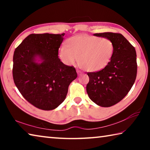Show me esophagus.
I'll list each match as a JSON object with an SVG mask.
<instances>
[{
  "mask_svg": "<svg viewBox=\"0 0 150 150\" xmlns=\"http://www.w3.org/2000/svg\"><path fill=\"white\" fill-rule=\"evenodd\" d=\"M77 73L79 75H81V74H82V72L81 71H79V70H77Z\"/></svg>",
  "mask_w": 150,
  "mask_h": 150,
  "instance_id": "1",
  "label": "esophagus"
}]
</instances>
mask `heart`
<instances>
[{"label": "heart", "instance_id": "obj_1", "mask_svg": "<svg viewBox=\"0 0 150 150\" xmlns=\"http://www.w3.org/2000/svg\"><path fill=\"white\" fill-rule=\"evenodd\" d=\"M115 54V44L106 38L79 35L68 40V46L63 44L59 49L61 59L66 65L77 62L88 71L102 70L110 62Z\"/></svg>", "mask_w": 150, "mask_h": 150}]
</instances>
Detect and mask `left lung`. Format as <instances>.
Returning <instances> with one entry per match:
<instances>
[{"label": "left lung", "mask_w": 150, "mask_h": 150, "mask_svg": "<svg viewBox=\"0 0 150 150\" xmlns=\"http://www.w3.org/2000/svg\"><path fill=\"white\" fill-rule=\"evenodd\" d=\"M94 35L111 40L115 44V54L103 69L87 73L89 82L87 92L97 105L110 107L122 100L135 82L138 67L136 50L119 33L105 32Z\"/></svg>", "instance_id": "1"}]
</instances>
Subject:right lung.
<instances>
[{
	"instance_id": "right-lung-1",
	"label": "right lung",
	"mask_w": 150,
	"mask_h": 150,
	"mask_svg": "<svg viewBox=\"0 0 150 150\" xmlns=\"http://www.w3.org/2000/svg\"><path fill=\"white\" fill-rule=\"evenodd\" d=\"M65 34H32L14 51L12 75L28 102L44 110H54L65 99L70 83L77 77L73 66L58 57ZM39 56L41 64L35 62Z\"/></svg>"
}]
</instances>
